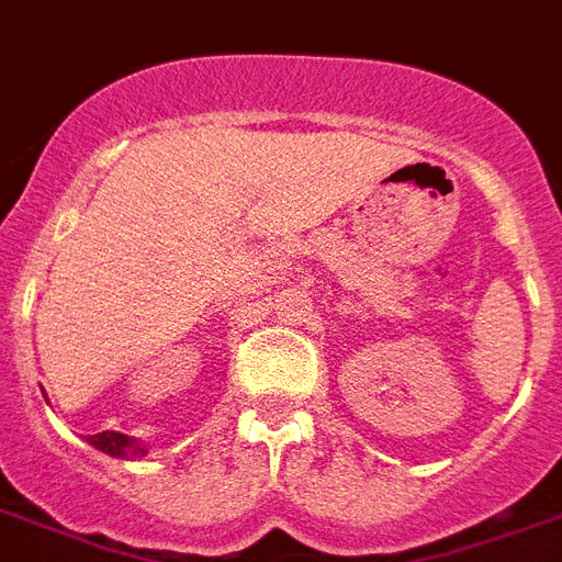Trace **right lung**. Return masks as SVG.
Instances as JSON below:
<instances>
[{
	"label": "right lung",
	"mask_w": 562,
	"mask_h": 562,
	"mask_svg": "<svg viewBox=\"0 0 562 562\" xmlns=\"http://www.w3.org/2000/svg\"><path fill=\"white\" fill-rule=\"evenodd\" d=\"M88 442H91L93 449L102 451V454L122 457V460H143L148 454L145 442H139L136 437H128V434L122 431L93 434V437H88Z\"/></svg>",
	"instance_id": "1"
}]
</instances>
